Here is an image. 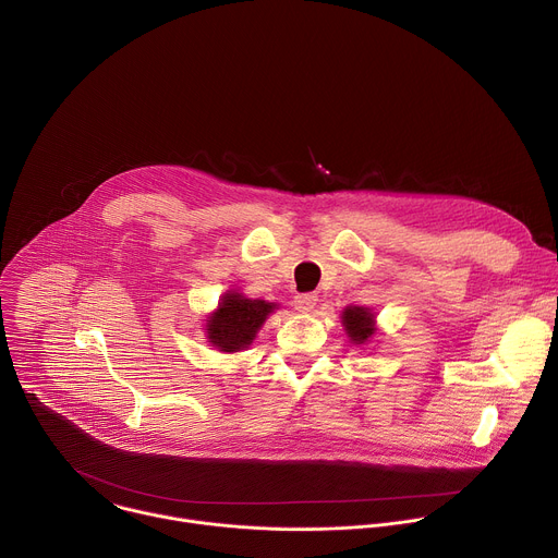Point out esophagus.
<instances>
[{
	"mask_svg": "<svg viewBox=\"0 0 558 558\" xmlns=\"http://www.w3.org/2000/svg\"><path fill=\"white\" fill-rule=\"evenodd\" d=\"M293 304H295V308H298L300 313H308V311L315 308L317 295H315V293H300V295H295Z\"/></svg>",
	"mask_w": 558,
	"mask_h": 558,
	"instance_id": "esophagus-1",
	"label": "esophagus"
}]
</instances>
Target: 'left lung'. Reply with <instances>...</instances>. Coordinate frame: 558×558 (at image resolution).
<instances>
[{"label":"left lung","instance_id":"left-lung-1","mask_svg":"<svg viewBox=\"0 0 558 558\" xmlns=\"http://www.w3.org/2000/svg\"><path fill=\"white\" fill-rule=\"evenodd\" d=\"M343 330L348 332L352 343H365L369 337L377 332L375 328V313L365 306H345L341 313Z\"/></svg>","mask_w":558,"mask_h":558}]
</instances>
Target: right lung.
<instances>
[{
  "label": "right lung",
  "mask_w": 558,
  "mask_h": 558,
  "mask_svg": "<svg viewBox=\"0 0 558 558\" xmlns=\"http://www.w3.org/2000/svg\"><path fill=\"white\" fill-rule=\"evenodd\" d=\"M274 308V302L250 300L236 291H228L221 298L219 308L206 322L210 343L221 352L245 350Z\"/></svg>",
  "instance_id": "obj_1"
}]
</instances>
